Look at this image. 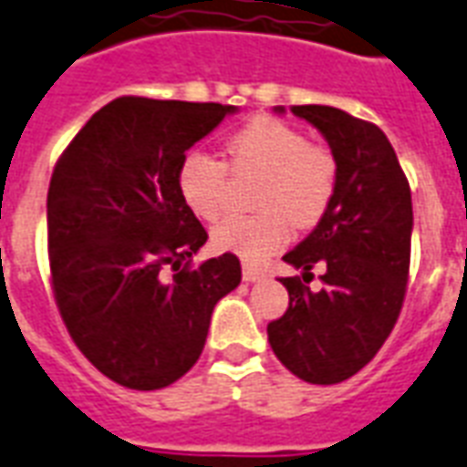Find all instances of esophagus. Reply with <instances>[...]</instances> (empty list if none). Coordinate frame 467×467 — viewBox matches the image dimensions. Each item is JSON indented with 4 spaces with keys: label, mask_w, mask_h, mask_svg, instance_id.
Listing matches in <instances>:
<instances>
[{
    "label": "esophagus",
    "mask_w": 467,
    "mask_h": 467,
    "mask_svg": "<svg viewBox=\"0 0 467 467\" xmlns=\"http://www.w3.org/2000/svg\"><path fill=\"white\" fill-rule=\"evenodd\" d=\"M243 279H244V282H260V279H265V272H262V269H257V267H252V265H244Z\"/></svg>",
    "instance_id": "esophagus-1"
}]
</instances>
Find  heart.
I'll use <instances>...</instances> for the list:
<instances>
[{"instance_id": "b5f03b06", "label": "heart", "mask_w": 467, "mask_h": 467, "mask_svg": "<svg viewBox=\"0 0 467 467\" xmlns=\"http://www.w3.org/2000/svg\"><path fill=\"white\" fill-rule=\"evenodd\" d=\"M227 158L234 171H257L265 181L257 188V215H230L213 227L210 240L220 252L240 260L265 262L289 240V221L299 227L319 223L337 190V161L329 150L309 146L302 130L277 119L250 120L227 140ZM224 165L205 150L182 155L175 185L182 202L200 220H215L223 210Z\"/></svg>"}]
</instances>
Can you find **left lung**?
<instances>
[{"instance_id":"8db88e82","label":"left lung","mask_w":467,"mask_h":467,"mask_svg":"<svg viewBox=\"0 0 467 467\" xmlns=\"http://www.w3.org/2000/svg\"><path fill=\"white\" fill-rule=\"evenodd\" d=\"M285 113V106H275ZM337 161V190L312 233L285 262L309 275L327 265L319 292L296 277L285 317L267 327L282 364L309 383H339L361 371L399 319L410 262L413 205L396 150L374 123L334 106H295Z\"/></svg>"}]
</instances>
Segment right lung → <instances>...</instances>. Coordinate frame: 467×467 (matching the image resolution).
I'll use <instances>...</instances> for the list:
<instances>
[{
  "mask_svg": "<svg viewBox=\"0 0 467 467\" xmlns=\"http://www.w3.org/2000/svg\"><path fill=\"white\" fill-rule=\"evenodd\" d=\"M237 110L123 96L93 113L54 168L47 223L58 312L84 357L126 389L188 374L215 304L243 279L230 252L171 282L161 275L207 243L175 185L178 163Z\"/></svg>",
  "mask_w": 467,
  "mask_h": 467,
  "instance_id": "add662e5",
  "label": "right lung"
}]
</instances>
